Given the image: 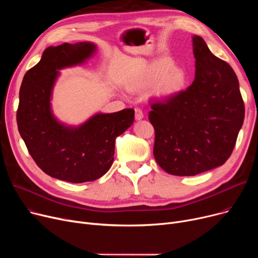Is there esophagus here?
I'll use <instances>...</instances> for the list:
<instances>
[{"mask_svg": "<svg viewBox=\"0 0 258 258\" xmlns=\"http://www.w3.org/2000/svg\"><path fill=\"white\" fill-rule=\"evenodd\" d=\"M135 118H136V120H141L143 118V112L141 108L139 107L135 108Z\"/></svg>", "mask_w": 258, "mask_h": 258, "instance_id": "obj_1", "label": "esophagus"}]
</instances>
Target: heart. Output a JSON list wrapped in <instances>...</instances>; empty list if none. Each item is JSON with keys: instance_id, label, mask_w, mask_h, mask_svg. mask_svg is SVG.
Instances as JSON below:
<instances>
[{"instance_id": "1", "label": "heart", "mask_w": 258, "mask_h": 258, "mask_svg": "<svg viewBox=\"0 0 258 258\" xmlns=\"http://www.w3.org/2000/svg\"><path fill=\"white\" fill-rule=\"evenodd\" d=\"M173 62L168 58H160L151 64L136 77L131 79L127 87L131 91H139L155 83V94L160 98H170L180 93L186 83L187 76L182 69L173 68Z\"/></svg>"}]
</instances>
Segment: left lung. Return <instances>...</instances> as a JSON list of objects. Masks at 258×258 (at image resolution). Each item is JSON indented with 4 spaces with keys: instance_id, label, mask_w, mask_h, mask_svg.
Listing matches in <instances>:
<instances>
[{
    "instance_id": "obj_1",
    "label": "left lung",
    "mask_w": 258,
    "mask_h": 258,
    "mask_svg": "<svg viewBox=\"0 0 258 258\" xmlns=\"http://www.w3.org/2000/svg\"><path fill=\"white\" fill-rule=\"evenodd\" d=\"M196 77L186 90L152 99L154 157L173 175H196L223 165L231 156L245 118L238 79L201 36H194Z\"/></svg>"
}]
</instances>
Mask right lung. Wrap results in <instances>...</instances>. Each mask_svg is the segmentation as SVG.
I'll return each mask as SVG.
<instances>
[{
	"mask_svg": "<svg viewBox=\"0 0 258 258\" xmlns=\"http://www.w3.org/2000/svg\"><path fill=\"white\" fill-rule=\"evenodd\" d=\"M91 43H64L47 48L39 62L25 74L17 111L21 137L36 165L50 177L71 183L95 181L110 169L115 141L134 122L133 108L97 114L79 127H67L53 117L51 91L58 70L85 61Z\"/></svg>",
	"mask_w": 258,
	"mask_h": 258,
	"instance_id": "1",
	"label": "right lung"
}]
</instances>
